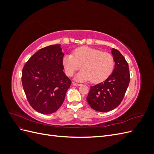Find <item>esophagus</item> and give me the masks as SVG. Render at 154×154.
<instances>
[{"mask_svg": "<svg viewBox=\"0 0 154 154\" xmlns=\"http://www.w3.org/2000/svg\"><path fill=\"white\" fill-rule=\"evenodd\" d=\"M72 85L74 86H80L81 85V84H80V83H77L74 82H72Z\"/></svg>", "mask_w": 154, "mask_h": 154, "instance_id": "esophagus-1", "label": "esophagus"}]
</instances>
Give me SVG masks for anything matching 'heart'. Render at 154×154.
<instances>
[{"label":"heart","instance_id":"1","mask_svg":"<svg viewBox=\"0 0 154 154\" xmlns=\"http://www.w3.org/2000/svg\"><path fill=\"white\" fill-rule=\"evenodd\" d=\"M62 65L67 76H71L81 68L82 71L75 77L78 81L90 80L100 83L105 80L112 72L114 67L113 56L109 53L87 46L78 48L63 57Z\"/></svg>","mask_w":154,"mask_h":154}]
</instances>
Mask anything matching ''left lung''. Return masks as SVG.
I'll return each mask as SVG.
<instances>
[{
  "mask_svg": "<svg viewBox=\"0 0 154 154\" xmlns=\"http://www.w3.org/2000/svg\"><path fill=\"white\" fill-rule=\"evenodd\" d=\"M116 63L114 71L106 80L91 87L87 101L92 109L98 112H109L122 101L130 82L128 64L119 51L112 48Z\"/></svg>",
  "mask_w": 154,
  "mask_h": 154,
  "instance_id": "obj_1",
  "label": "left lung"
}]
</instances>
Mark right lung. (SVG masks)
<instances>
[{"mask_svg":"<svg viewBox=\"0 0 154 154\" xmlns=\"http://www.w3.org/2000/svg\"><path fill=\"white\" fill-rule=\"evenodd\" d=\"M60 44L40 49L27 60L22 72V83L32 108L52 114L63 103L71 81L65 74Z\"/></svg>","mask_w":154,"mask_h":154,"instance_id":"right-lung-1","label":"right lung"}]
</instances>
